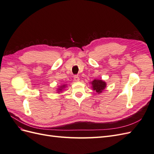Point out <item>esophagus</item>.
<instances>
[{"mask_svg": "<svg viewBox=\"0 0 154 154\" xmlns=\"http://www.w3.org/2000/svg\"><path fill=\"white\" fill-rule=\"evenodd\" d=\"M74 81L78 82L79 80H80V78H79L77 75H75V76H74Z\"/></svg>", "mask_w": 154, "mask_h": 154, "instance_id": "obj_1", "label": "esophagus"}]
</instances>
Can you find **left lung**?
<instances>
[{"mask_svg":"<svg viewBox=\"0 0 154 154\" xmlns=\"http://www.w3.org/2000/svg\"><path fill=\"white\" fill-rule=\"evenodd\" d=\"M91 84L93 90L96 91L98 94L102 92V91L105 89L106 85V83L104 81L101 80H96V79H95V80L91 82Z\"/></svg>","mask_w":154,"mask_h":154,"instance_id":"8db88e82","label":"left lung"}]
</instances>
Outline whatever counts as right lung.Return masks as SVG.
Instances as JSON below:
<instances>
[{
    "label": "right lung",
    "mask_w": 154,
    "mask_h": 154,
    "mask_svg": "<svg viewBox=\"0 0 154 154\" xmlns=\"http://www.w3.org/2000/svg\"><path fill=\"white\" fill-rule=\"evenodd\" d=\"M66 87V85H62V86H60V87H59V88H58V93H59L60 92H61Z\"/></svg>",
    "instance_id": "right-lung-1"
}]
</instances>
